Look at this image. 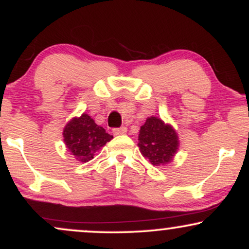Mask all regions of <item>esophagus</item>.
I'll use <instances>...</instances> for the list:
<instances>
[{"label": "esophagus", "instance_id": "esophagus-1", "mask_svg": "<svg viewBox=\"0 0 249 249\" xmlns=\"http://www.w3.org/2000/svg\"><path fill=\"white\" fill-rule=\"evenodd\" d=\"M112 132L115 136H121V134H125L127 132V128L126 127H116V128H113Z\"/></svg>", "mask_w": 249, "mask_h": 249}]
</instances>
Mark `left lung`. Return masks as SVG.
Returning a JSON list of instances; mask_svg holds the SVG:
<instances>
[{"mask_svg": "<svg viewBox=\"0 0 249 249\" xmlns=\"http://www.w3.org/2000/svg\"><path fill=\"white\" fill-rule=\"evenodd\" d=\"M138 141L142 156L156 166L172 160L179 144L176 131L156 117L146 119L139 131Z\"/></svg>", "mask_w": 249, "mask_h": 249, "instance_id": "obj_1", "label": "left lung"}]
</instances>
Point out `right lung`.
Listing matches in <instances>:
<instances>
[{
	"label": "right lung",
	"instance_id": "obj_1",
	"mask_svg": "<svg viewBox=\"0 0 249 249\" xmlns=\"http://www.w3.org/2000/svg\"><path fill=\"white\" fill-rule=\"evenodd\" d=\"M63 136L68 150L82 162L91 160L96 151L113 138L87 113L68 123Z\"/></svg>",
	"mask_w": 249,
	"mask_h": 249
}]
</instances>
